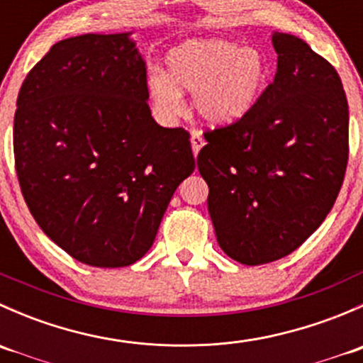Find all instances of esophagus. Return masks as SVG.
<instances>
[{"mask_svg": "<svg viewBox=\"0 0 363 363\" xmlns=\"http://www.w3.org/2000/svg\"><path fill=\"white\" fill-rule=\"evenodd\" d=\"M205 145V140L202 135L199 133V131H193L191 133V147H193V155H199L200 149H202Z\"/></svg>", "mask_w": 363, "mask_h": 363, "instance_id": "obj_1", "label": "esophagus"}]
</instances>
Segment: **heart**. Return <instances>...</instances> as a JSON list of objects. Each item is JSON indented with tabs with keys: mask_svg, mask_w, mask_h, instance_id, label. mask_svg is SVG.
Here are the masks:
<instances>
[{
	"mask_svg": "<svg viewBox=\"0 0 363 363\" xmlns=\"http://www.w3.org/2000/svg\"><path fill=\"white\" fill-rule=\"evenodd\" d=\"M167 65L170 77L163 72L149 77L156 108L164 117L179 116L184 108L181 86L195 93L196 112L212 126L246 117L269 80V63L259 50L221 38L188 40L168 54Z\"/></svg>",
	"mask_w": 363,
	"mask_h": 363,
	"instance_id": "obj_1",
	"label": "heart"
}]
</instances>
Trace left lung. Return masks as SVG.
<instances>
[{
    "label": "left lung",
    "mask_w": 363,
    "mask_h": 363,
    "mask_svg": "<svg viewBox=\"0 0 363 363\" xmlns=\"http://www.w3.org/2000/svg\"><path fill=\"white\" fill-rule=\"evenodd\" d=\"M277 72L255 108L203 133L200 175L218 244L244 265L302 246L334 207L347 164L339 73L302 38L274 33Z\"/></svg>",
    "instance_id": "obj_1"
}]
</instances>
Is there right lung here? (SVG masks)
<instances>
[{"label": "right lung", "mask_w": 363, "mask_h": 363, "mask_svg": "<svg viewBox=\"0 0 363 363\" xmlns=\"http://www.w3.org/2000/svg\"><path fill=\"white\" fill-rule=\"evenodd\" d=\"M130 35L54 43L24 79L13 119L29 212L72 258L101 269L151 250L172 195L195 170L188 131L152 119Z\"/></svg>", "instance_id": "1"}]
</instances>
